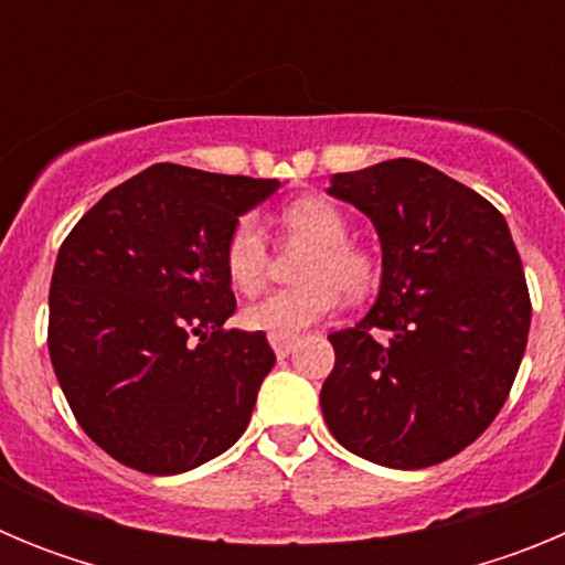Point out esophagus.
I'll use <instances>...</instances> for the list:
<instances>
[{
	"mask_svg": "<svg viewBox=\"0 0 565 565\" xmlns=\"http://www.w3.org/2000/svg\"><path fill=\"white\" fill-rule=\"evenodd\" d=\"M268 342H271V348H274V353H277L279 359L282 356H288V353L294 351V348H297V337H277V333H274V337H268Z\"/></svg>",
	"mask_w": 565,
	"mask_h": 565,
	"instance_id": "esophagus-1",
	"label": "esophagus"
}]
</instances>
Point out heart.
<instances>
[{
  "instance_id": "b5f03b06",
  "label": "heart",
  "mask_w": 565,
  "mask_h": 565,
  "mask_svg": "<svg viewBox=\"0 0 565 565\" xmlns=\"http://www.w3.org/2000/svg\"><path fill=\"white\" fill-rule=\"evenodd\" d=\"M286 234L311 243L306 266L299 271L302 286L266 294L243 308V326L266 331L268 337H297L326 319L339 306V297L359 299L373 286L371 257L348 243V221L326 198H299L279 212ZM226 274L243 294L263 288L268 274L266 234L254 217H243L226 239Z\"/></svg>"
}]
</instances>
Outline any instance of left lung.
<instances>
[{
    "mask_svg": "<svg viewBox=\"0 0 565 565\" xmlns=\"http://www.w3.org/2000/svg\"><path fill=\"white\" fill-rule=\"evenodd\" d=\"M328 194L371 217L382 246L376 302L328 337V430L382 467L447 461L492 424L526 351L532 306L507 221L413 158L333 174Z\"/></svg>",
    "mask_w": 565,
    "mask_h": 565,
    "instance_id": "left-lung-1",
    "label": "left lung"
}]
</instances>
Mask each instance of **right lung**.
<instances>
[{
    "mask_svg": "<svg viewBox=\"0 0 565 565\" xmlns=\"http://www.w3.org/2000/svg\"><path fill=\"white\" fill-rule=\"evenodd\" d=\"M279 181L154 163L109 189L58 248L50 362L82 430L115 461L178 476L248 427L277 356L226 331V239Z\"/></svg>",
    "mask_w": 565,
    "mask_h": 565,
    "instance_id": "obj_1",
    "label": "right lung"
}]
</instances>
